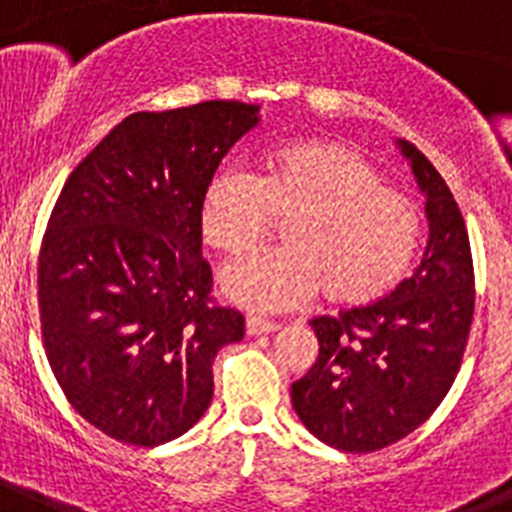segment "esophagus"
<instances>
[{
    "label": "esophagus",
    "mask_w": 512,
    "mask_h": 512,
    "mask_svg": "<svg viewBox=\"0 0 512 512\" xmlns=\"http://www.w3.org/2000/svg\"><path fill=\"white\" fill-rule=\"evenodd\" d=\"M276 322L260 320V317H249L247 320V336H265V333H276Z\"/></svg>",
    "instance_id": "1"
}]
</instances>
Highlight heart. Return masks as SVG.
<instances>
[{
	"instance_id": "obj_1",
	"label": "heart",
	"mask_w": 512,
	"mask_h": 512,
	"mask_svg": "<svg viewBox=\"0 0 512 512\" xmlns=\"http://www.w3.org/2000/svg\"><path fill=\"white\" fill-rule=\"evenodd\" d=\"M278 221L283 249L255 252L221 270V294L255 315H278L320 291L338 307H364L409 270L422 218L403 192L382 184L375 163L338 143L276 150L257 176L242 166L210 174L200 229L210 247L239 255Z\"/></svg>"
}]
</instances>
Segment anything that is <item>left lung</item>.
<instances>
[{"label": "left lung", "mask_w": 512, "mask_h": 512, "mask_svg": "<svg viewBox=\"0 0 512 512\" xmlns=\"http://www.w3.org/2000/svg\"><path fill=\"white\" fill-rule=\"evenodd\" d=\"M424 195L422 263L385 299L317 317V359L291 385L304 427L343 453H372L411 435L453 385L474 317L466 223L424 153L395 140Z\"/></svg>", "instance_id": "8db88e82"}]
</instances>
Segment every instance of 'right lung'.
<instances>
[{
  "instance_id": "1",
  "label": "right lung",
  "mask_w": 512,
  "mask_h": 512,
  "mask_svg": "<svg viewBox=\"0 0 512 512\" xmlns=\"http://www.w3.org/2000/svg\"><path fill=\"white\" fill-rule=\"evenodd\" d=\"M260 106L137 111L64 184L38 260L49 364L72 409L127 445H163L213 398V359L244 338L210 302L200 197Z\"/></svg>"
}]
</instances>
